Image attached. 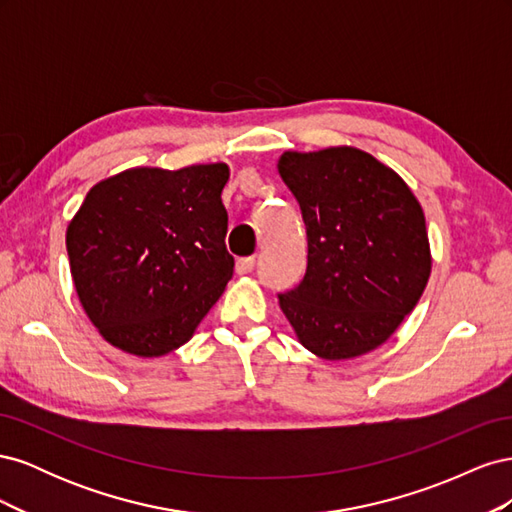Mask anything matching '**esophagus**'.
<instances>
[{"instance_id": "obj_1", "label": "esophagus", "mask_w": 512, "mask_h": 512, "mask_svg": "<svg viewBox=\"0 0 512 512\" xmlns=\"http://www.w3.org/2000/svg\"><path fill=\"white\" fill-rule=\"evenodd\" d=\"M254 267H256V258H254V256L239 258V260H237V265H235V269H237V273H239V275L252 273V271H254Z\"/></svg>"}]
</instances>
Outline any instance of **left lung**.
I'll use <instances>...</instances> for the list:
<instances>
[{"label":"left lung","mask_w":512,"mask_h":512,"mask_svg":"<svg viewBox=\"0 0 512 512\" xmlns=\"http://www.w3.org/2000/svg\"><path fill=\"white\" fill-rule=\"evenodd\" d=\"M277 170L307 230L303 282L277 297L290 327L327 361L376 350L429 282L421 203L393 168L348 145L284 151Z\"/></svg>","instance_id":"obj_1"}]
</instances>
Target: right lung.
Returning <instances> with one entry per match:
<instances>
[{"label":"right lung","instance_id":"1","mask_svg":"<svg viewBox=\"0 0 512 512\" xmlns=\"http://www.w3.org/2000/svg\"><path fill=\"white\" fill-rule=\"evenodd\" d=\"M228 177L224 162L136 166L87 192L66 247L79 301L108 344L153 359L190 342L235 269Z\"/></svg>","mask_w":512,"mask_h":512}]
</instances>
